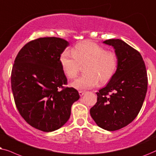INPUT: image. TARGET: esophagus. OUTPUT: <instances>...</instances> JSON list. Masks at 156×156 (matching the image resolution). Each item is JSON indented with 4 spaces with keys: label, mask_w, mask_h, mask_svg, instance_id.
Returning a JSON list of instances; mask_svg holds the SVG:
<instances>
[{
    "label": "esophagus",
    "mask_w": 156,
    "mask_h": 156,
    "mask_svg": "<svg viewBox=\"0 0 156 156\" xmlns=\"http://www.w3.org/2000/svg\"><path fill=\"white\" fill-rule=\"evenodd\" d=\"M78 93H79L80 96H83V95L85 94V93H86V91H85V90H79V91H78Z\"/></svg>",
    "instance_id": "1"
}]
</instances>
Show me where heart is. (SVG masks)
<instances>
[{"label":"heart","instance_id":"1","mask_svg":"<svg viewBox=\"0 0 156 156\" xmlns=\"http://www.w3.org/2000/svg\"><path fill=\"white\" fill-rule=\"evenodd\" d=\"M62 69L70 79L79 73L85 66L86 74L71 83L73 88L84 90L93 88L98 83L103 84L111 79L118 68V57L115 53L93 42H82L76 45L72 52L65 51L60 58Z\"/></svg>","mask_w":156,"mask_h":156}]
</instances>
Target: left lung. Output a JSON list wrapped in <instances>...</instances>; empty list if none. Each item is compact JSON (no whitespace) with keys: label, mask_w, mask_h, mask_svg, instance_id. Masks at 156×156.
I'll list each match as a JSON object with an SVG mask.
<instances>
[{"label":"left lung","mask_w":156,"mask_h":156,"mask_svg":"<svg viewBox=\"0 0 156 156\" xmlns=\"http://www.w3.org/2000/svg\"><path fill=\"white\" fill-rule=\"evenodd\" d=\"M103 43L115 49L118 68L107 86L96 93L97 102L90 113L99 127L113 131L128 126L138 115L146 98L148 76L137 50L120 39Z\"/></svg>","instance_id":"1"}]
</instances>
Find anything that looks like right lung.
Returning a JSON list of instances; mask_svg holds the SVG:
<instances>
[{
  "instance_id": "1",
  "label": "right lung",
  "mask_w": 156,
  "mask_h": 156,
  "mask_svg": "<svg viewBox=\"0 0 156 156\" xmlns=\"http://www.w3.org/2000/svg\"><path fill=\"white\" fill-rule=\"evenodd\" d=\"M68 42L56 37L39 38L18 52L11 71V88L16 108L29 125L43 132L63 126L71 105L79 99L78 90L65 87L61 54Z\"/></svg>"
}]
</instances>
